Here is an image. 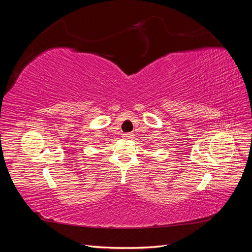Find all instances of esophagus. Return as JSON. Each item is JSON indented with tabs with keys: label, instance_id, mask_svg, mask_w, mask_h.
Here are the masks:
<instances>
[{
	"label": "esophagus",
	"instance_id": "34e87169",
	"mask_svg": "<svg viewBox=\"0 0 252 252\" xmlns=\"http://www.w3.org/2000/svg\"><path fill=\"white\" fill-rule=\"evenodd\" d=\"M132 136H133L132 133H124L123 134V138H125V139H131Z\"/></svg>",
	"mask_w": 252,
	"mask_h": 252
}]
</instances>
